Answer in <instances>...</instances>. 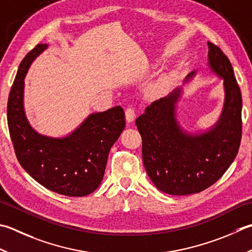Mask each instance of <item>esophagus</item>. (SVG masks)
Listing matches in <instances>:
<instances>
[{"instance_id":"esophagus-1","label":"esophagus","mask_w":252,"mask_h":252,"mask_svg":"<svg viewBox=\"0 0 252 252\" xmlns=\"http://www.w3.org/2000/svg\"><path fill=\"white\" fill-rule=\"evenodd\" d=\"M126 119L127 122H133L135 119V112H134V109L133 108L129 107L126 108Z\"/></svg>"}]
</instances>
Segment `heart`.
<instances>
[{
    "mask_svg": "<svg viewBox=\"0 0 252 252\" xmlns=\"http://www.w3.org/2000/svg\"><path fill=\"white\" fill-rule=\"evenodd\" d=\"M159 93H160L159 86H155V87L152 90V95H153V96H157Z\"/></svg>",
    "mask_w": 252,
    "mask_h": 252,
    "instance_id": "heart-1",
    "label": "heart"
}]
</instances>
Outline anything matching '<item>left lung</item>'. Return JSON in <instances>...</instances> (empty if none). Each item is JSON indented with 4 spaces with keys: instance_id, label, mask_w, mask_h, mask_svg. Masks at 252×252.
<instances>
[{
    "instance_id": "8db88e82",
    "label": "left lung",
    "mask_w": 252,
    "mask_h": 252,
    "mask_svg": "<svg viewBox=\"0 0 252 252\" xmlns=\"http://www.w3.org/2000/svg\"><path fill=\"white\" fill-rule=\"evenodd\" d=\"M209 46V66L224 80L225 101L212 129L190 134L176 119L181 87L146 107L135 125L142 137L143 164L158 190L172 195L193 194L215 184L237 156L241 122L240 88L233 66L220 49ZM195 74L191 72L186 80Z\"/></svg>"
}]
</instances>
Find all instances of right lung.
Here are the masks:
<instances>
[{"instance_id": "add662e5", "label": "right lung", "mask_w": 252, "mask_h": 252, "mask_svg": "<svg viewBox=\"0 0 252 252\" xmlns=\"http://www.w3.org/2000/svg\"><path fill=\"white\" fill-rule=\"evenodd\" d=\"M48 48L39 43L19 64L7 101L9 135L19 164L44 188L67 196H85L99 187L111 146L126 126L120 106L92 113L65 137L39 134L24 111V78Z\"/></svg>"}]
</instances>
